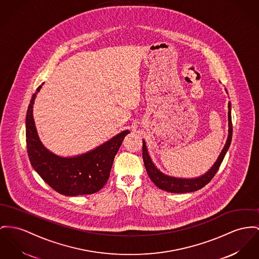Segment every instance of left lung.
Returning <instances> with one entry per match:
<instances>
[{
	"label": "left lung",
	"mask_w": 259,
	"mask_h": 259,
	"mask_svg": "<svg viewBox=\"0 0 259 259\" xmlns=\"http://www.w3.org/2000/svg\"><path fill=\"white\" fill-rule=\"evenodd\" d=\"M228 109H229V112H228L229 135H228V138H227L224 148L222 149L218 159L216 160L214 165L210 168V170L198 178L182 179V178H175V177H171V176L163 174L160 170H158L156 168L154 163L152 162L150 156L148 154L146 143L143 140V142H142V158H143L144 166H145V169L147 171L150 180L154 183L156 187H158L161 190H166L169 192H174V193H186V192H192V191L202 189L213 179V177L218 171V169L224 159L225 155L231 145V141H232L233 124H232L231 103L230 102L228 105Z\"/></svg>",
	"instance_id": "1"
}]
</instances>
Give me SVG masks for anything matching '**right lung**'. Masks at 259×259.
<instances>
[{
  "instance_id": "obj_1",
  "label": "right lung",
  "mask_w": 259,
  "mask_h": 259,
  "mask_svg": "<svg viewBox=\"0 0 259 259\" xmlns=\"http://www.w3.org/2000/svg\"><path fill=\"white\" fill-rule=\"evenodd\" d=\"M41 87L37 88V92ZM37 92L32 95L25 120L26 147L33 169L53 190L64 195L92 194L101 190L109 179L114 158L130 131L121 132L84 154L56 155L42 144L36 131L33 104Z\"/></svg>"
}]
</instances>
